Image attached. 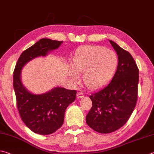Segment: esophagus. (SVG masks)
<instances>
[{
    "label": "esophagus",
    "instance_id": "1",
    "mask_svg": "<svg viewBox=\"0 0 154 154\" xmlns=\"http://www.w3.org/2000/svg\"><path fill=\"white\" fill-rule=\"evenodd\" d=\"M84 94L82 93H77V98L78 99H81L82 97H84Z\"/></svg>",
    "mask_w": 154,
    "mask_h": 154
}]
</instances>
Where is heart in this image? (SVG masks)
<instances>
[{
  "label": "heart",
  "mask_w": 154,
  "mask_h": 154,
  "mask_svg": "<svg viewBox=\"0 0 154 154\" xmlns=\"http://www.w3.org/2000/svg\"><path fill=\"white\" fill-rule=\"evenodd\" d=\"M118 64L116 54L100 46H88L80 49L73 61L75 72L71 79L79 82V75H82L86 87L95 89L101 87L111 79Z\"/></svg>",
  "instance_id": "b5f03b06"
}]
</instances>
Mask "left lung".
<instances>
[{
  "label": "left lung",
  "mask_w": 154,
  "mask_h": 154,
  "mask_svg": "<svg viewBox=\"0 0 154 154\" xmlns=\"http://www.w3.org/2000/svg\"><path fill=\"white\" fill-rule=\"evenodd\" d=\"M118 58L117 69L108 85L89 96L93 106L86 122L99 133L117 131L127 122L135 107L139 69L128 51L109 40Z\"/></svg>",
  "instance_id": "8db88e82"
}]
</instances>
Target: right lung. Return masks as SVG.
<instances>
[{
	"label": "right lung",
	"mask_w": 154,
	"mask_h": 154,
	"mask_svg": "<svg viewBox=\"0 0 154 154\" xmlns=\"http://www.w3.org/2000/svg\"><path fill=\"white\" fill-rule=\"evenodd\" d=\"M63 41L42 38L21 54L13 73V87L21 120L34 133L50 134L63 125L66 109L75 101L76 91L57 87L42 94L29 91L21 81V69L38 57L57 49Z\"/></svg>",
	"instance_id": "right-lung-1"
}]
</instances>
